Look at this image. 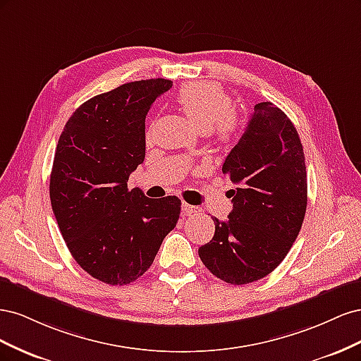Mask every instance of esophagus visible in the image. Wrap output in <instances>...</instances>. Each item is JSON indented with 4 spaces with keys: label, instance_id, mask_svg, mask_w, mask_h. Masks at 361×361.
I'll use <instances>...</instances> for the list:
<instances>
[{
    "label": "esophagus",
    "instance_id": "1",
    "mask_svg": "<svg viewBox=\"0 0 361 361\" xmlns=\"http://www.w3.org/2000/svg\"><path fill=\"white\" fill-rule=\"evenodd\" d=\"M182 211L185 215H199L202 212L199 206H192L188 203H182Z\"/></svg>",
    "mask_w": 361,
    "mask_h": 361
}]
</instances>
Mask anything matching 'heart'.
I'll return each mask as SVG.
<instances>
[{
  "mask_svg": "<svg viewBox=\"0 0 361 361\" xmlns=\"http://www.w3.org/2000/svg\"><path fill=\"white\" fill-rule=\"evenodd\" d=\"M179 108L202 133L227 145L238 133V117L232 111V99L214 82H191L178 94Z\"/></svg>",
  "mask_w": 361,
  "mask_h": 361,
  "instance_id": "heart-1",
  "label": "heart"
}]
</instances>
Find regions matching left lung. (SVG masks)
I'll return each mask as SVG.
<instances>
[{
    "instance_id": "8db88e82",
    "label": "left lung",
    "mask_w": 361,
    "mask_h": 361,
    "mask_svg": "<svg viewBox=\"0 0 361 361\" xmlns=\"http://www.w3.org/2000/svg\"><path fill=\"white\" fill-rule=\"evenodd\" d=\"M233 209L212 216L215 233L199 248L204 267L231 285L268 276L286 257L307 207V171L301 140L289 117L271 102L255 113L223 164Z\"/></svg>"
}]
</instances>
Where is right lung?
<instances>
[{
    "label": "right lung",
    "mask_w": 361,
    "mask_h": 361,
    "mask_svg": "<svg viewBox=\"0 0 361 361\" xmlns=\"http://www.w3.org/2000/svg\"><path fill=\"white\" fill-rule=\"evenodd\" d=\"M170 80H141L97 94L68 120L54 155L49 197L71 255L106 285L135 281L179 220L176 195L128 190L146 155V116Z\"/></svg>",
    "instance_id": "1"
}]
</instances>
